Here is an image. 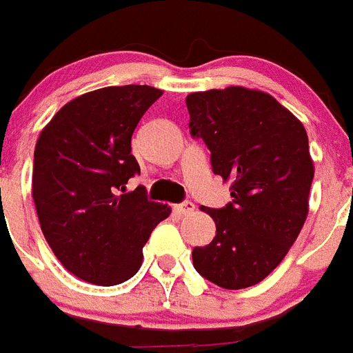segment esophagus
Instances as JSON below:
<instances>
[{
  "mask_svg": "<svg viewBox=\"0 0 353 353\" xmlns=\"http://www.w3.org/2000/svg\"><path fill=\"white\" fill-rule=\"evenodd\" d=\"M194 208H196V205L192 201H185L181 203V205H176V210L179 212V214H183V216H186V214H192L194 212Z\"/></svg>",
  "mask_w": 353,
  "mask_h": 353,
  "instance_id": "esophagus-1",
  "label": "esophagus"
}]
</instances>
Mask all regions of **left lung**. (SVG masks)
Masks as SVG:
<instances>
[{
    "mask_svg": "<svg viewBox=\"0 0 353 353\" xmlns=\"http://www.w3.org/2000/svg\"><path fill=\"white\" fill-rule=\"evenodd\" d=\"M192 136L210 150L232 203L206 208L210 245L192 250L194 268L226 290L248 288L285 259L308 216L314 161L303 123L270 94L226 87L186 96Z\"/></svg>",
    "mask_w": 353,
    "mask_h": 353,
    "instance_id": "left-lung-1",
    "label": "left lung"
}]
</instances>
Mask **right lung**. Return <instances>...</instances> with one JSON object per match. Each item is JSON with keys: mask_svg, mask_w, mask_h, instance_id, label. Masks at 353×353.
I'll list each match as a JSON object with an SVG mask.
<instances>
[{"mask_svg": "<svg viewBox=\"0 0 353 353\" xmlns=\"http://www.w3.org/2000/svg\"><path fill=\"white\" fill-rule=\"evenodd\" d=\"M159 88L105 87L68 101L37 137L32 199L54 256L70 274L99 286L130 279L170 206L127 191L139 174L132 134Z\"/></svg>", "mask_w": 353, "mask_h": 353, "instance_id": "1", "label": "right lung"}]
</instances>
